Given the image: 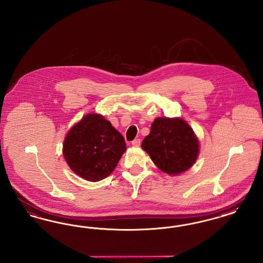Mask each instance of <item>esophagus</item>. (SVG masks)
<instances>
[{
  "label": "esophagus",
  "mask_w": 263,
  "mask_h": 263,
  "mask_svg": "<svg viewBox=\"0 0 263 263\" xmlns=\"http://www.w3.org/2000/svg\"><path fill=\"white\" fill-rule=\"evenodd\" d=\"M140 144H141V140H140V139H135V140L132 141V145H133L134 147H139Z\"/></svg>",
  "instance_id": "1"
}]
</instances>
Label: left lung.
Returning <instances> with one entry per match:
<instances>
[{
	"instance_id": "8db88e82",
	"label": "left lung",
	"mask_w": 263,
	"mask_h": 263,
	"mask_svg": "<svg viewBox=\"0 0 263 263\" xmlns=\"http://www.w3.org/2000/svg\"><path fill=\"white\" fill-rule=\"evenodd\" d=\"M142 148L163 173L179 175L197 160L199 143L192 128L181 118L158 117L150 134L143 140Z\"/></svg>"
}]
</instances>
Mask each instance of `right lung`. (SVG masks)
<instances>
[{
    "label": "right lung",
    "mask_w": 263,
    "mask_h": 263,
    "mask_svg": "<svg viewBox=\"0 0 263 263\" xmlns=\"http://www.w3.org/2000/svg\"><path fill=\"white\" fill-rule=\"evenodd\" d=\"M125 151L123 136L97 113L87 114L73 126L63 144V155L70 168L93 182L110 175Z\"/></svg>",
    "instance_id": "obj_1"
}]
</instances>
